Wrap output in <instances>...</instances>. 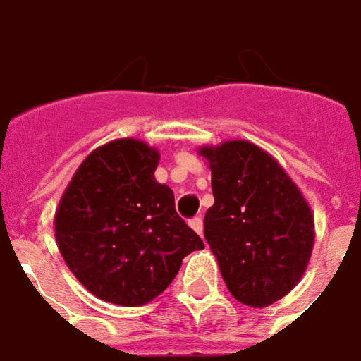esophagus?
Listing matches in <instances>:
<instances>
[{
	"instance_id": "1",
	"label": "esophagus",
	"mask_w": 361,
	"mask_h": 361,
	"mask_svg": "<svg viewBox=\"0 0 361 361\" xmlns=\"http://www.w3.org/2000/svg\"><path fill=\"white\" fill-rule=\"evenodd\" d=\"M190 227H192L195 233L201 235V233H203V218H201V216H194V218L190 220Z\"/></svg>"
}]
</instances>
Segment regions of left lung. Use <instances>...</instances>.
Instances as JSON below:
<instances>
[{"instance_id": "1", "label": "left lung", "mask_w": 361, "mask_h": 361, "mask_svg": "<svg viewBox=\"0 0 361 361\" xmlns=\"http://www.w3.org/2000/svg\"><path fill=\"white\" fill-rule=\"evenodd\" d=\"M212 169L214 204L204 240L238 302L267 307L300 281L311 257L313 214L270 154L247 141L201 149Z\"/></svg>"}]
</instances>
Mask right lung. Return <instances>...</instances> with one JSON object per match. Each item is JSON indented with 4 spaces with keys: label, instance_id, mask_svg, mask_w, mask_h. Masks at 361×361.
<instances>
[{
    "label": "right lung",
    "instance_id": "1",
    "mask_svg": "<svg viewBox=\"0 0 361 361\" xmlns=\"http://www.w3.org/2000/svg\"><path fill=\"white\" fill-rule=\"evenodd\" d=\"M158 151L117 140L89 154L56 214L59 252L97 298L143 305L167 289L183 259L204 244L154 180Z\"/></svg>",
    "mask_w": 361,
    "mask_h": 361
}]
</instances>
